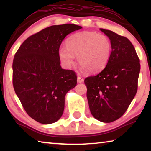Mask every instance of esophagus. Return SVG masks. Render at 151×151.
<instances>
[{
    "mask_svg": "<svg viewBox=\"0 0 151 151\" xmlns=\"http://www.w3.org/2000/svg\"><path fill=\"white\" fill-rule=\"evenodd\" d=\"M84 82V78H82V76H78V82L80 83V82Z\"/></svg>",
    "mask_w": 151,
    "mask_h": 151,
    "instance_id": "obj_1",
    "label": "esophagus"
}]
</instances>
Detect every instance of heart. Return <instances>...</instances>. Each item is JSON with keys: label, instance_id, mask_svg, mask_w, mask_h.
Masks as SVG:
<instances>
[{"label": "heart", "instance_id": "1", "mask_svg": "<svg viewBox=\"0 0 151 151\" xmlns=\"http://www.w3.org/2000/svg\"><path fill=\"white\" fill-rule=\"evenodd\" d=\"M112 45L106 35L96 32L77 33L67 41V47H60L58 53L62 62L71 67L77 56L78 65L88 73H96L106 67L110 58Z\"/></svg>", "mask_w": 151, "mask_h": 151}]
</instances>
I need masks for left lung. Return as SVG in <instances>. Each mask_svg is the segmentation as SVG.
<instances>
[{"instance_id": "8db88e82", "label": "left lung", "mask_w": 151, "mask_h": 151, "mask_svg": "<svg viewBox=\"0 0 151 151\" xmlns=\"http://www.w3.org/2000/svg\"><path fill=\"white\" fill-rule=\"evenodd\" d=\"M100 31L111 40L110 58L102 71L86 78L84 83L92 115L109 123L122 116L133 100L137 91L140 63L129 39L112 31Z\"/></svg>"}]
</instances>
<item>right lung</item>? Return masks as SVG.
<instances>
[{"label":"right lung","instance_id":"right-lung-1","mask_svg":"<svg viewBox=\"0 0 151 151\" xmlns=\"http://www.w3.org/2000/svg\"><path fill=\"white\" fill-rule=\"evenodd\" d=\"M81 28L74 24L49 27L27 38L14 55V91L29 116L41 124L60 118L65 95L77 84L75 71L62 69L58 50L68 34Z\"/></svg>","mask_w":151,"mask_h":151}]
</instances>
